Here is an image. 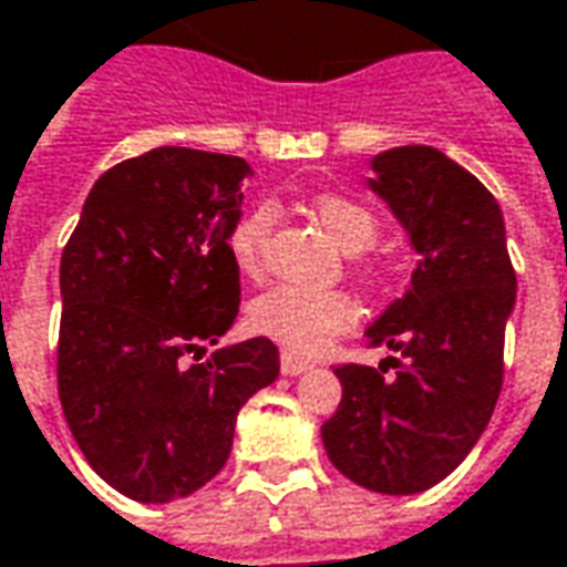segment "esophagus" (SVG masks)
Segmentation results:
<instances>
[{
	"mask_svg": "<svg viewBox=\"0 0 567 567\" xmlns=\"http://www.w3.org/2000/svg\"><path fill=\"white\" fill-rule=\"evenodd\" d=\"M310 363L307 360H300V357H291V353H282V372L285 375H300V372H307Z\"/></svg>",
	"mask_w": 567,
	"mask_h": 567,
	"instance_id": "obj_1",
	"label": "esophagus"
}]
</instances>
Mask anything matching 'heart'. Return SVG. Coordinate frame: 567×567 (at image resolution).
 Listing matches in <instances>:
<instances>
[{
    "instance_id": "heart-1",
    "label": "heart",
    "mask_w": 567,
    "mask_h": 567,
    "mask_svg": "<svg viewBox=\"0 0 567 567\" xmlns=\"http://www.w3.org/2000/svg\"><path fill=\"white\" fill-rule=\"evenodd\" d=\"M313 217L319 226L332 235V241L348 254H363L375 235L379 219L365 210L363 204L344 195H322L313 204ZM276 219L272 204H257L238 219L229 233V254L241 272H257L264 245ZM353 300L341 291H319L300 285H276L251 300L248 326L269 341L282 344L291 353H316L329 338L344 332L353 322Z\"/></svg>"
}]
</instances>
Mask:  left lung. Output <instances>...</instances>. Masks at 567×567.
<instances>
[{
    "label": "left lung",
    "instance_id": "8db88e82",
    "mask_svg": "<svg viewBox=\"0 0 567 567\" xmlns=\"http://www.w3.org/2000/svg\"><path fill=\"white\" fill-rule=\"evenodd\" d=\"M369 171L365 188L403 226L415 269L403 298L365 329L394 357L334 369L344 394L322 444L353 484L410 496L444 481L494 415L515 269L499 204L453 157L400 145ZM388 364L394 377L383 375Z\"/></svg>",
    "mask_w": 567,
    "mask_h": 567
}]
</instances>
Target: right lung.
Listing matches in <instances>:
<instances>
[{"label": "right lung", "mask_w": 567, "mask_h": 567, "mask_svg": "<svg viewBox=\"0 0 567 567\" xmlns=\"http://www.w3.org/2000/svg\"><path fill=\"white\" fill-rule=\"evenodd\" d=\"M251 164L161 145L102 173L61 254L58 396L73 441L136 503L195 494L238 410L279 375L269 338L214 350L238 316L229 233Z\"/></svg>", "instance_id": "obj_1"}]
</instances>
